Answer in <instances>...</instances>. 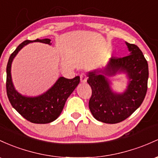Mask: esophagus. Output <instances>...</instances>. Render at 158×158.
<instances>
[{
    "label": "esophagus",
    "mask_w": 158,
    "mask_h": 158,
    "mask_svg": "<svg viewBox=\"0 0 158 158\" xmlns=\"http://www.w3.org/2000/svg\"><path fill=\"white\" fill-rule=\"evenodd\" d=\"M80 77H81V82L84 84V83L86 82V80H87V77H86V74L85 73H82L80 75Z\"/></svg>",
    "instance_id": "obj_1"
}]
</instances>
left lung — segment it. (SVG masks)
Here are the masks:
<instances>
[{"mask_svg": "<svg viewBox=\"0 0 158 158\" xmlns=\"http://www.w3.org/2000/svg\"><path fill=\"white\" fill-rule=\"evenodd\" d=\"M129 55L111 57L107 65L87 72V83L92 89L89 107L95 119L116 124L126 119L144 100L147 92L148 66L137 46L125 42ZM125 73L129 81L122 93L115 92L109 77Z\"/></svg>", "mask_w": 158, "mask_h": 158, "instance_id": "left-lung-1", "label": "left lung"}]
</instances>
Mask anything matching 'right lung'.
<instances>
[{
    "mask_svg": "<svg viewBox=\"0 0 158 158\" xmlns=\"http://www.w3.org/2000/svg\"><path fill=\"white\" fill-rule=\"evenodd\" d=\"M32 42L51 45V40H26L21 43L9 58L6 66V93L12 107L28 121L36 124H47L59 117L67 98L80 83V77L67 79L60 77L50 89L37 96L22 95L15 89L12 80L11 67L14 58L24 46Z\"/></svg>",
    "mask_w": 158,
    "mask_h": 158,
    "instance_id": "right-lung-1",
    "label": "right lung"
}]
</instances>
